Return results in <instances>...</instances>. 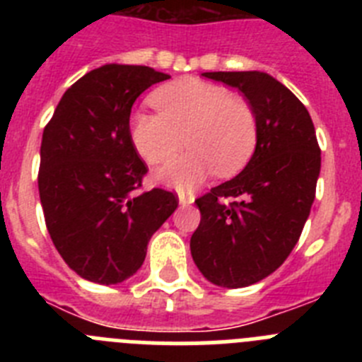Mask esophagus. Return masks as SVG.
I'll return each instance as SVG.
<instances>
[{
  "instance_id": "esophagus-1",
  "label": "esophagus",
  "mask_w": 362,
  "mask_h": 362,
  "mask_svg": "<svg viewBox=\"0 0 362 362\" xmlns=\"http://www.w3.org/2000/svg\"><path fill=\"white\" fill-rule=\"evenodd\" d=\"M177 199H179V204H181V206H190L192 203H194V199H196V197H194V194H190V192H179L177 194Z\"/></svg>"
}]
</instances>
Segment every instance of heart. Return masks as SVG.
Segmentation results:
<instances>
[{
    "label": "heart",
    "instance_id": "1",
    "mask_svg": "<svg viewBox=\"0 0 362 362\" xmlns=\"http://www.w3.org/2000/svg\"><path fill=\"white\" fill-rule=\"evenodd\" d=\"M152 99L159 114L136 112L130 119V137L139 156L158 165L185 141L192 148L156 172L161 183L194 187L214 168L221 175L235 174L252 158L257 143L254 112L223 86L183 79L159 88Z\"/></svg>",
    "mask_w": 362,
    "mask_h": 362
}]
</instances>
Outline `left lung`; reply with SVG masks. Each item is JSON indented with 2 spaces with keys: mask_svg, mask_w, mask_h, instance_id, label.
Here are the masks:
<instances>
[{
  "mask_svg": "<svg viewBox=\"0 0 362 362\" xmlns=\"http://www.w3.org/2000/svg\"><path fill=\"white\" fill-rule=\"evenodd\" d=\"M238 88L257 124L241 174L196 201L192 259L210 283L243 288L276 272L293 250L315 199L321 150L308 110L270 74L204 72Z\"/></svg>",
  "mask_w": 362,
  "mask_h": 362,
  "instance_id": "8db88e82",
  "label": "left lung"
}]
</instances>
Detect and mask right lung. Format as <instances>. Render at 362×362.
Here are the masks:
<instances>
[{
  "mask_svg": "<svg viewBox=\"0 0 362 362\" xmlns=\"http://www.w3.org/2000/svg\"><path fill=\"white\" fill-rule=\"evenodd\" d=\"M170 76L103 65L63 94L43 130L37 188L56 250L79 277L117 284L141 268L153 232L177 209L172 192H141L146 165L130 137L132 105Z\"/></svg>",
  "mask_w": 362,
  "mask_h": 362,
  "instance_id": "1",
  "label": "right lung"
}]
</instances>
